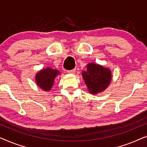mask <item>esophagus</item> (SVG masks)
<instances>
[{"label":"esophagus","mask_w":147,"mask_h":147,"mask_svg":"<svg viewBox=\"0 0 147 147\" xmlns=\"http://www.w3.org/2000/svg\"><path fill=\"white\" fill-rule=\"evenodd\" d=\"M68 74H74L76 73V69H73L71 70H70V71H67Z\"/></svg>","instance_id":"obj_1"}]
</instances>
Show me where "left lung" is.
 <instances>
[{
    "mask_svg": "<svg viewBox=\"0 0 147 147\" xmlns=\"http://www.w3.org/2000/svg\"><path fill=\"white\" fill-rule=\"evenodd\" d=\"M86 71L82 72L90 93L97 94L104 91L112 81V72L108 67L95 63H88Z\"/></svg>",
    "mask_w": 147,
    "mask_h": 147,
    "instance_id": "8db88e82",
    "label": "left lung"
}]
</instances>
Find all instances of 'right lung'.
I'll list each match as a JSON object with an SVG mask.
<instances>
[{"label":"right lung","instance_id":"obj_1","mask_svg":"<svg viewBox=\"0 0 147 147\" xmlns=\"http://www.w3.org/2000/svg\"><path fill=\"white\" fill-rule=\"evenodd\" d=\"M60 74L57 69L51 67L43 68L35 75V82L39 88L45 92H49L54 85L55 78Z\"/></svg>","mask_w":147,"mask_h":147}]
</instances>
